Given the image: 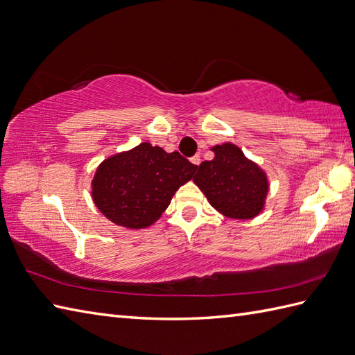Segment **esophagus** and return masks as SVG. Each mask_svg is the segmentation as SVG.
Segmentation results:
<instances>
[{"label": "esophagus", "mask_w": 355, "mask_h": 355, "mask_svg": "<svg viewBox=\"0 0 355 355\" xmlns=\"http://www.w3.org/2000/svg\"><path fill=\"white\" fill-rule=\"evenodd\" d=\"M191 162L195 164V166H200V163H201V157H200V155H193V157L191 159Z\"/></svg>", "instance_id": "34e87169"}]
</instances>
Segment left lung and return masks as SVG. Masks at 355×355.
I'll use <instances>...</instances> for the list:
<instances>
[{
  "instance_id": "left-lung-1",
  "label": "left lung",
  "mask_w": 355,
  "mask_h": 355,
  "mask_svg": "<svg viewBox=\"0 0 355 355\" xmlns=\"http://www.w3.org/2000/svg\"><path fill=\"white\" fill-rule=\"evenodd\" d=\"M210 150L215 157L200 164L193 181L211 207L230 219L259 216L269 192L266 172L232 142Z\"/></svg>"
}]
</instances>
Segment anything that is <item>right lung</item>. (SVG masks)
I'll return each instance as SVG.
<instances>
[{
  "instance_id": "1",
  "label": "right lung",
  "mask_w": 355,
  "mask_h": 355,
  "mask_svg": "<svg viewBox=\"0 0 355 355\" xmlns=\"http://www.w3.org/2000/svg\"><path fill=\"white\" fill-rule=\"evenodd\" d=\"M198 166L177 151L142 142L107 157L92 178V200L103 215L123 228L153 225Z\"/></svg>"
}]
</instances>
